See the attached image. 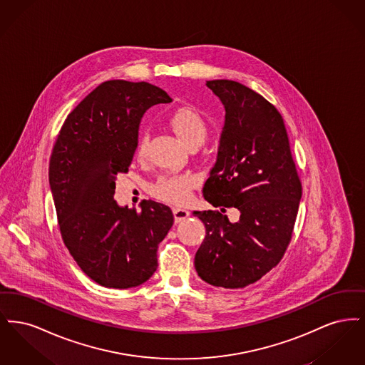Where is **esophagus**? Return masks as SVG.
Instances as JSON below:
<instances>
[{
    "instance_id": "obj_1",
    "label": "esophagus",
    "mask_w": 365,
    "mask_h": 365,
    "mask_svg": "<svg viewBox=\"0 0 365 365\" xmlns=\"http://www.w3.org/2000/svg\"><path fill=\"white\" fill-rule=\"evenodd\" d=\"M173 213H174L175 223L183 222V220H186V219L189 217V210H187V209L174 207V208H173Z\"/></svg>"
}]
</instances>
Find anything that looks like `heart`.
<instances>
[{
	"label": "heart",
	"mask_w": 365,
	"mask_h": 365,
	"mask_svg": "<svg viewBox=\"0 0 365 365\" xmlns=\"http://www.w3.org/2000/svg\"><path fill=\"white\" fill-rule=\"evenodd\" d=\"M178 138L186 146L201 143L207 135V124L202 116L191 106H180L174 110L168 119ZM146 135H140L137 145V156L143 157L146 149ZM197 180L191 175H163L152 186V194L165 202L183 204L190 198L191 190Z\"/></svg>",
	"instance_id": "1"
}]
</instances>
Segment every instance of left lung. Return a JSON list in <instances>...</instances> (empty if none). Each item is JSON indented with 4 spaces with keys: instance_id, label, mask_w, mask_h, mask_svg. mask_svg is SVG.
Masks as SVG:
<instances>
[{
    "instance_id": "obj_1",
    "label": "left lung",
    "mask_w": 365,
    "mask_h": 365,
    "mask_svg": "<svg viewBox=\"0 0 365 365\" xmlns=\"http://www.w3.org/2000/svg\"><path fill=\"white\" fill-rule=\"evenodd\" d=\"M207 86L225 105L226 120L204 197L219 210H194L207 228L195 253L198 277L241 289L269 272L292 240L301 182L278 109L242 83L217 79ZM227 207L240 210L231 224Z\"/></svg>"
}]
</instances>
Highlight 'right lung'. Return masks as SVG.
Here are the masks:
<instances>
[{
	"label": "right lung",
	"instance_id": "add662e5",
	"mask_svg": "<svg viewBox=\"0 0 365 365\" xmlns=\"http://www.w3.org/2000/svg\"><path fill=\"white\" fill-rule=\"evenodd\" d=\"M171 97L148 82L108 81L67 116L53 146L49 185L63 241L87 277L109 289L145 283L157 269V247L174 225L173 210L152 200L135 208L113 198L128 171L139 123Z\"/></svg>",
	"mask_w": 365,
	"mask_h": 365
}]
</instances>
